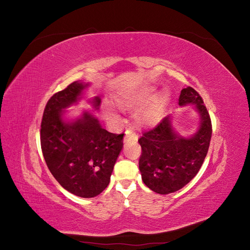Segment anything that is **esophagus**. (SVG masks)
Returning <instances> with one entry per match:
<instances>
[{
	"instance_id": "34e87169",
	"label": "esophagus",
	"mask_w": 250,
	"mask_h": 250,
	"mask_svg": "<svg viewBox=\"0 0 250 250\" xmlns=\"http://www.w3.org/2000/svg\"><path fill=\"white\" fill-rule=\"evenodd\" d=\"M137 140H138L137 134H135L131 129H129V130H127V131H126L124 142H127V141H137Z\"/></svg>"
}]
</instances>
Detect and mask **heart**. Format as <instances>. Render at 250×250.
Listing matches in <instances>:
<instances>
[{"mask_svg":"<svg viewBox=\"0 0 250 250\" xmlns=\"http://www.w3.org/2000/svg\"><path fill=\"white\" fill-rule=\"evenodd\" d=\"M154 92L155 89L150 87L140 93L120 95L116 102L122 109H140L137 113L138 123L145 127H153L165 118L171 101L169 90L165 89L157 94ZM104 115L111 121L119 119L118 111L109 104L105 105Z\"/></svg>","mask_w":250,"mask_h":250,"instance_id":"heart-1","label":"heart"}]
</instances>
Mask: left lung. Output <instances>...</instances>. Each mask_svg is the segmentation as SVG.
I'll use <instances>...</instances> for the list:
<instances>
[{
    "label": "left lung",
    "mask_w": 250,
    "mask_h": 250,
    "mask_svg": "<svg viewBox=\"0 0 250 250\" xmlns=\"http://www.w3.org/2000/svg\"><path fill=\"white\" fill-rule=\"evenodd\" d=\"M178 105H195L199 125L193 134L180 135L172 125L173 116L169 115L139 140L142 179L150 190L162 195L180 190L196 176L208 154L211 138L209 115L194 88L181 89Z\"/></svg>",
    "instance_id": "1"
}]
</instances>
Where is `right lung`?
<instances>
[{
  "instance_id": "1",
  "label": "right lung",
  "mask_w": 250,
  "mask_h": 250,
  "mask_svg": "<svg viewBox=\"0 0 250 250\" xmlns=\"http://www.w3.org/2000/svg\"><path fill=\"white\" fill-rule=\"evenodd\" d=\"M89 83L75 81L51 97L43 111L41 144L52 175L66 191L82 198L101 194L110 181L117 158L123 148L122 134L102 128L92 111L67 120L66 112L77 104ZM99 109L100 97L89 100Z\"/></svg>"
}]
</instances>
